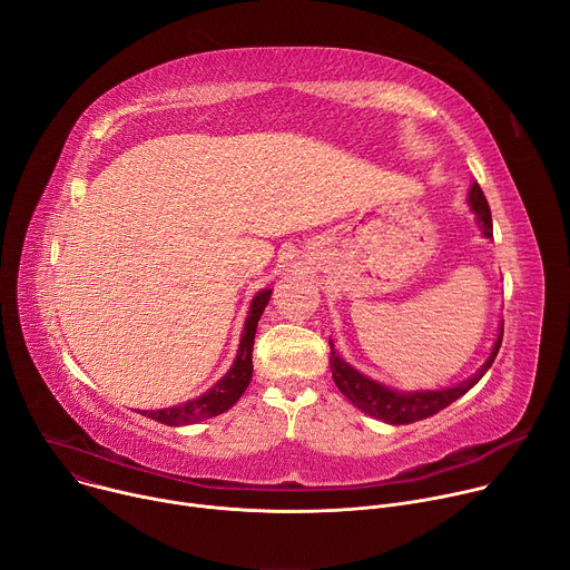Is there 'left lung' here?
<instances>
[{
	"label": "left lung",
	"mask_w": 570,
	"mask_h": 570,
	"mask_svg": "<svg viewBox=\"0 0 570 570\" xmlns=\"http://www.w3.org/2000/svg\"><path fill=\"white\" fill-rule=\"evenodd\" d=\"M469 206L475 215V222L482 230L484 237H493V224H491V210L489 204L482 195V189L478 183H471L469 189ZM502 342V326L498 331V337L493 342V348L489 353V357L484 360V364L469 375L466 381L453 385V387H444V390H423V392H401L394 387H387L383 383L373 381V377L360 373L355 366H351L337 351L335 344L331 340V371H333V381L337 385V390L364 414L385 421L390 425H407L421 419H428L436 412H441L444 407H449L451 403H455L460 396H464L471 387L478 385L480 377L491 368L498 348Z\"/></svg>",
	"instance_id": "1"
}]
</instances>
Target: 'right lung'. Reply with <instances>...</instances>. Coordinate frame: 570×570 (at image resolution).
Returning <instances> with one entry per match:
<instances>
[{"label":"right lung","mask_w":570,"mask_h":570,"mask_svg":"<svg viewBox=\"0 0 570 570\" xmlns=\"http://www.w3.org/2000/svg\"><path fill=\"white\" fill-rule=\"evenodd\" d=\"M269 298H272V289H261V292H256V296L250 298L244 331H242L239 346H237V355H235L230 368L226 371V375L219 377V381L208 392H204L199 399L185 401V403L174 405V407L138 410V412L142 416H149V419H154L158 423H165V425H189V423H199V421L213 419V416L224 414L226 410H230L250 383V375H253V357H250L253 340H256V328H258V322L263 317V312H265Z\"/></svg>","instance_id":"add662e5"}]
</instances>
